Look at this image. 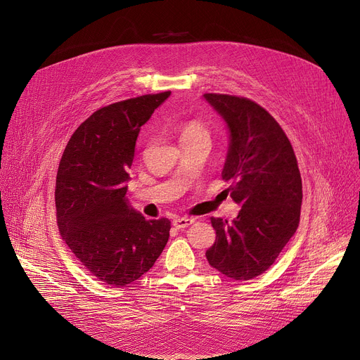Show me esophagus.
I'll use <instances>...</instances> for the list:
<instances>
[{
  "label": "esophagus",
  "mask_w": 360,
  "mask_h": 360,
  "mask_svg": "<svg viewBox=\"0 0 360 360\" xmlns=\"http://www.w3.org/2000/svg\"><path fill=\"white\" fill-rule=\"evenodd\" d=\"M193 223H194V219H189V217H178V219L174 220V226L176 229H181V230L189 227Z\"/></svg>",
  "instance_id": "esophagus-1"
}]
</instances>
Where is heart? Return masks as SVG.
Wrapping results in <instances>:
<instances>
[{"mask_svg": "<svg viewBox=\"0 0 360 360\" xmlns=\"http://www.w3.org/2000/svg\"><path fill=\"white\" fill-rule=\"evenodd\" d=\"M194 137H205L208 139V130L200 122L188 123L181 131V140L184 139H194Z\"/></svg>", "mask_w": 360, "mask_h": 360, "instance_id": "heart-1", "label": "heart"}]
</instances>
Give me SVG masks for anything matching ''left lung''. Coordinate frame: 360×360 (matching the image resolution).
<instances>
[{"instance_id":"1","label":"left lung","mask_w":360,"mask_h":360,"mask_svg":"<svg viewBox=\"0 0 360 360\" xmlns=\"http://www.w3.org/2000/svg\"><path fill=\"white\" fill-rule=\"evenodd\" d=\"M229 130L221 176L242 207L233 221L211 217L215 242L210 265L236 281L269 269L300 224L302 182L291 143L276 120L259 104L234 95L204 94Z\"/></svg>"}]
</instances>
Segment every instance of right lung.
<instances>
[{
	"mask_svg": "<svg viewBox=\"0 0 360 360\" xmlns=\"http://www.w3.org/2000/svg\"><path fill=\"white\" fill-rule=\"evenodd\" d=\"M169 95H143L95 111L72 134L59 163V233L85 269L112 286L145 275L169 238V220H146L126 197L140 127Z\"/></svg>",
	"mask_w": 360,
	"mask_h": 360,
	"instance_id": "right-lung-1",
	"label": "right lung"
}]
</instances>
